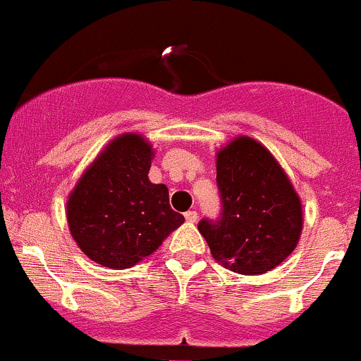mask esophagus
Returning a JSON list of instances; mask_svg holds the SVG:
<instances>
[{
  "label": "esophagus",
  "mask_w": 361,
  "mask_h": 361,
  "mask_svg": "<svg viewBox=\"0 0 361 361\" xmlns=\"http://www.w3.org/2000/svg\"><path fill=\"white\" fill-rule=\"evenodd\" d=\"M197 218H199V216H197V211H187V212H185V219H187V221L195 223Z\"/></svg>",
  "instance_id": "obj_1"
}]
</instances>
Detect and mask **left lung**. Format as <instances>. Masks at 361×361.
Listing matches in <instances>:
<instances>
[{
    "label": "left lung",
    "mask_w": 361,
    "mask_h": 361,
    "mask_svg": "<svg viewBox=\"0 0 361 361\" xmlns=\"http://www.w3.org/2000/svg\"><path fill=\"white\" fill-rule=\"evenodd\" d=\"M223 212L199 231L219 264L240 275H263L295 249L302 204L282 166L263 143L240 135L216 152Z\"/></svg>",
    "instance_id": "left-lung-1"
}]
</instances>
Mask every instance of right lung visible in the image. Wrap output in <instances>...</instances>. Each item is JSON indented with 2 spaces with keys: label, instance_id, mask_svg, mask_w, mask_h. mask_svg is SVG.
<instances>
[{
  "label": "right lung",
  "instance_id": "1",
  "mask_svg": "<svg viewBox=\"0 0 361 361\" xmlns=\"http://www.w3.org/2000/svg\"><path fill=\"white\" fill-rule=\"evenodd\" d=\"M154 149L138 133L116 136L94 157L67 199L78 247L102 267L124 270L154 254L185 218L169 206L166 185L152 183Z\"/></svg>",
  "mask_w": 361,
  "mask_h": 361
}]
</instances>
